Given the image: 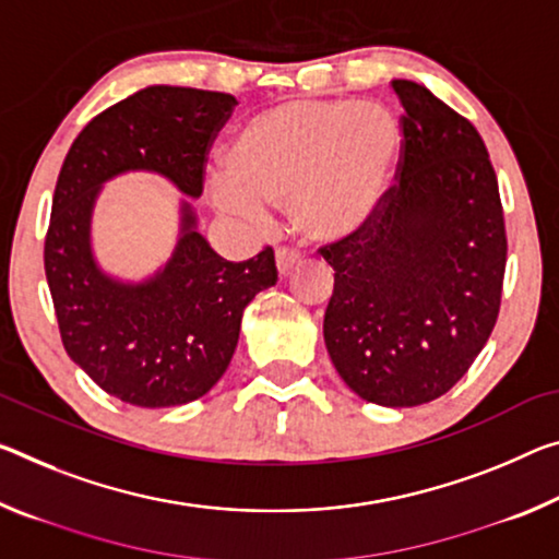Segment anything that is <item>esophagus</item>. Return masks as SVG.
I'll return each mask as SVG.
<instances>
[{
  "label": "esophagus",
  "mask_w": 559,
  "mask_h": 559,
  "mask_svg": "<svg viewBox=\"0 0 559 559\" xmlns=\"http://www.w3.org/2000/svg\"><path fill=\"white\" fill-rule=\"evenodd\" d=\"M298 263H300V255L296 251H290V248H278L276 251V265L281 276H288L290 269H296Z\"/></svg>",
  "instance_id": "1"
}]
</instances>
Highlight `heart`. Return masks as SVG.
<instances>
[{
    "mask_svg": "<svg viewBox=\"0 0 559 559\" xmlns=\"http://www.w3.org/2000/svg\"><path fill=\"white\" fill-rule=\"evenodd\" d=\"M401 127L378 104L290 99L241 121L209 176L214 206L238 216L286 206L308 243L356 238L376 218L401 156Z\"/></svg>",
    "mask_w": 559,
    "mask_h": 559,
    "instance_id": "obj_1",
    "label": "heart"
}]
</instances>
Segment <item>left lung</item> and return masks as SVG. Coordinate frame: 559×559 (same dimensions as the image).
Instances as JSON below:
<instances>
[{
  "label": "left lung",
  "instance_id": "left-lung-1",
  "mask_svg": "<svg viewBox=\"0 0 559 559\" xmlns=\"http://www.w3.org/2000/svg\"><path fill=\"white\" fill-rule=\"evenodd\" d=\"M403 106L397 183L356 238L323 246L335 283L328 356L362 401L413 407L445 395L500 313L508 238L480 134L423 84L393 79Z\"/></svg>",
  "mask_w": 559,
  "mask_h": 559
}]
</instances>
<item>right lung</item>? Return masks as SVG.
Wrapping results in <instances>:
<instances>
[{
  "label": "right lung",
  "mask_w": 559,
  "mask_h": 559,
  "mask_svg": "<svg viewBox=\"0 0 559 559\" xmlns=\"http://www.w3.org/2000/svg\"><path fill=\"white\" fill-rule=\"evenodd\" d=\"M234 106L231 94L146 86L88 121L61 164L44 241L61 343L123 403L171 407L206 395L234 358L246 306L278 281L269 246L241 263L221 259L186 199L171 259L154 276L119 281L94 259L92 216L102 186L152 171L199 199L209 146Z\"/></svg>",
  "instance_id": "add662e5"
}]
</instances>
